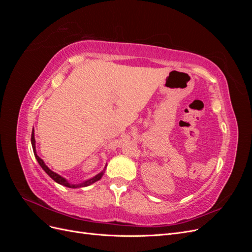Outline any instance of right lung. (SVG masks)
<instances>
[{
    "instance_id": "obj_1",
    "label": "right lung",
    "mask_w": 252,
    "mask_h": 252,
    "mask_svg": "<svg viewBox=\"0 0 252 252\" xmlns=\"http://www.w3.org/2000/svg\"><path fill=\"white\" fill-rule=\"evenodd\" d=\"M32 149H33V154H34V157H35V158H36V161H37V163L40 164V166L42 167L43 168V170L46 172L49 177L55 181V182H57V183H59V184H61V185H63V186H66V187H69V188H80V187H86V186H89V185H91V184H94V182H96V181H98L100 180L102 177H103V174H104V172H105V169L103 170V171H101L100 173L98 174H96V175H94V178H91V179H89V180H86V181H84L83 183H80V184H71V183H69L68 182L65 178H63V177H61L60 174H58V173H56V172H53L52 170H50L48 167L46 166V164L44 163V161L43 159L36 155V150H35V140H34V130H32ZM106 168V167H105Z\"/></svg>"
}]
</instances>
